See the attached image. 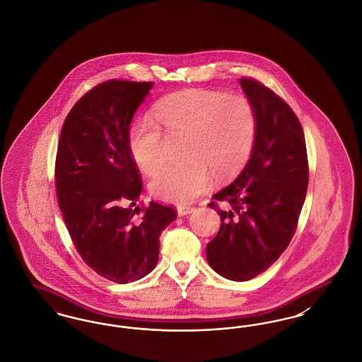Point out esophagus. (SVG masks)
<instances>
[{"label":"esophagus","instance_id":"esophagus-1","mask_svg":"<svg viewBox=\"0 0 362 362\" xmlns=\"http://www.w3.org/2000/svg\"><path fill=\"white\" fill-rule=\"evenodd\" d=\"M194 210H195V207L185 206V205L182 206V205H180V206H177V216H180V217H182V216H187L189 213H192Z\"/></svg>","mask_w":362,"mask_h":362}]
</instances>
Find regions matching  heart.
<instances>
[{
  "label": "heart",
  "mask_w": 362,
  "mask_h": 362,
  "mask_svg": "<svg viewBox=\"0 0 362 362\" xmlns=\"http://www.w3.org/2000/svg\"><path fill=\"white\" fill-rule=\"evenodd\" d=\"M153 119H138L130 129L129 149L138 168L152 173L165 158L167 137H187L183 164H167L155 173L156 198L187 204L213 183V173L225 177L250 158L257 137V114L243 95L204 89L177 92L156 104Z\"/></svg>",
  "instance_id": "obj_1"
}]
</instances>
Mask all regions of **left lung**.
<instances>
[{
  "instance_id": "left-lung-1",
  "label": "left lung",
  "mask_w": 362,
  "mask_h": 362,
  "mask_svg": "<svg viewBox=\"0 0 362 362\" xmlns=\"http://www.w3.org/2000/svg\"><path fill=\"white\" fill-rule=\"evenodd\" d=\"M240 86L257 114V137L239 176L209 204L221 226L206 245L210 267L232 281L266 272L288 248L308 187L305 137L292 108L252 78Z\"/></svg>"
}]
</instances>
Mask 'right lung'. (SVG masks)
<instances>
[{"label":"right lung","instance_id":"1","mask_svg":"<svg viewBox=\"0 0 362 362\" xmlns=\"http://www.w3.org/2000/svg\"><path fill=\"white\" fill-rule=\"evenodd\" d=\"M152 86L110 80L90 89L70 110L57 151V197L71 241L93 272L117 284L155 269L160 235L177 216L157 202L137 205L142 185L129 134Z\"/></svg>","mask_w":362,"mask_h":362}]
</instances>
